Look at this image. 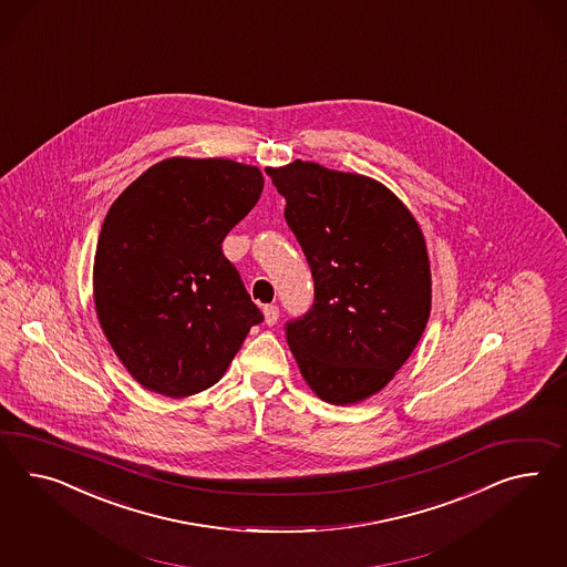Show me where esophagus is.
Segmentation results:
<instances>
[{"label": "esophagus", "mask_w": 567, "mask_h": 567, "mask_svg": "<svg viewBox=\"0 0 567 567\" xmlns=\"http://www.w3.org/2000/svg\"><path fill=\"white\" fill-rule=\"evenodd\" d=\"M261 311H264V322L268 323V326H275L278 322V307L266 306Z\"/></svg>", "instance_id": "obj_1"}]
</instances>
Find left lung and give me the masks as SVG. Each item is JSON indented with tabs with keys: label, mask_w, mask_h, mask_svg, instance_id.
Segmentation results:
<instances>
[{
	"label": "left lung",
	"mask_w": 567,
	"mask_h": 567,
	"mask_svg": "<svg viewBox=\"0 0 567 567\" xmlns=\"http://www.w3.org/2000/svg\"><path fill=\"white\" fill-rule=\"evenodd\" d=\"M306 254L316 299L287 323L307 385L330 404H357L396 375L431 311L427 244L385 185L309 161L268 167Z\"/></svg>",
	"instance_id": "obj_1"
}]
</instances>
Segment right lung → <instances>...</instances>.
<instances>
[{"label": "right lung", "mask_w": 567, "mask_h": 567, "mask_svg": "<svg viewBox=\"0 0 567 567\" xmlns=\"http://www.w3.org/2000/svg\"><path fill=\"white\" fill-rule=\"evenodd\" d=\"M261 189L254 165L173 156L111 204L92 266L94 309L142 388L185 399L215 385L261 322L223 254Z\"/></svg>", "instance_id": "right-lung-1"}]
</instances>
